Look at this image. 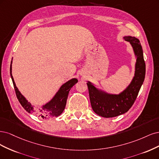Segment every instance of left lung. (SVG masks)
<instances>
[{
  "label": "left lung",
  "instance_id": "1",
  "mask_svg": "<svg viewBox=\"0 0 159 159\" xmlns=\"http://www.w3.org/2000/svg\"><path fill=\"white\" fill-rule=\"evenodd\" d=\"M137 56L135 76L127 88L118 95L99 91L90 82L87 83L92 108L96 114L104 117H113L125 114L134 104L145 76V63L139 40L125 36Z\"/></svg>",
  "mask_w": 159,
  "mask_h": 159
}]
</instances>
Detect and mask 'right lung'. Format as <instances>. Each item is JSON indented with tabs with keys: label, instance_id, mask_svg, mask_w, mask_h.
<instances>
[{
	"label": "right lung",
	"instance_id": "1",
	"mask_svg": "<svg viewBox=\"0 0 159 159\" xmlns=\"http://www.w3.org/2000/svg\"><path fill=\"white\" fill-rule=\"evenodd\" d=\"M10 71H11V75L15 93H16V97L20 104L29 113H33L36 116L42 117L43 119L52 118V117H57L62 114V112L65 110L69 91L70 89L78 82V80L76 79H73L66 82V83L61 86L60 89L52 100L40 108H37V107H34L31 104H30L18 90L12 75V61Z\"/></svg>",
	"mask_w": 159,
	"mask_h": 159
}]
</instances>
